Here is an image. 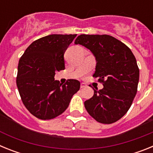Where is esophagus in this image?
Listing matches in <instances>:
<instances>
[{
	"instance_id": "1",
	"label": "esophagus",
	"mask_w": 153,
	"mask_h": 153,
	"mask_svg": "<svg viewBox=\"0 0 153 153\" xmlns=\"http://www.w3.org/2000/svg\"><path fill=\"white\" fill-rule=\"evenodd\" d=\"M86 83H82L80 84V88H84V87H86Z\"/></svg>"
}]
</instances>
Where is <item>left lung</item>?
<instances>
[{"label": "left lung", "instance_id": "8db88e82", "mask_svg": "<svg viewBox=\"0 0 153 153\" xmlns=\"http://www.w3.org/2000/svg\"><path fill=\"white\" fill-rule=\"evenodd\" d=\"M74 43L96 56L93 76L103 85L84 102L86 111L100 123L117 122L129 110L137 93L140 69L136 57L125 44L109 35L81 34Z\"/></svg>", "mask_w": 153, "mask_h": 153}]
</instances>
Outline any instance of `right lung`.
Segmentation results:
<instances>
[{"label":"right lung","mask_w":153,"mask_h":153,"mask_svg":"<svg viewBox=\"0 0 153 153\" xmlns=\"http://www.w3.org/2000/svg\"><path fill=\"white\" fill-rule=\"evenodd\" d=\"M76 34H51L33 41L20 58L17 86L28 111L40 120L56 118L67 109L80 83L70 79L61 84L56 71L64 70L63 55Z\"/></svg>","instance_id":"1"}]
</instances>
